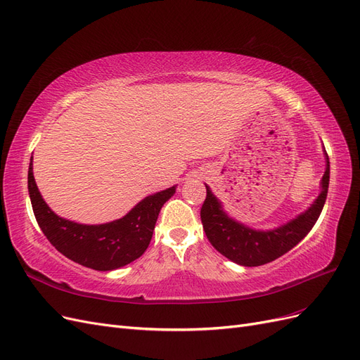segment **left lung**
<instances>
[{"instance_id":"1","label":"left lung","mask_w":360,"mask_h":360,"mask_svg":"<svg viewBox=\"0 0 360 360\" xmlns=\"http://www.w3.org/2000/svg\"><path fill=\"white\" fill-rule=\"evenodd\" d=\"M326 171L321 179V191L317 200L290 222L281 225L275 230L257 231L240 222L231 219L224 209L221 201L212 193L205 184L207 197L201 207V222L207 238L216 250L234 263L245 267H257L270 263L281 255L287 254L307 236L317 222L323 210L329 189L330 165L329 156L324 150Z\"/></svg>"}]
</instances>
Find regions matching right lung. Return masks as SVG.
<instances>
[{
  "instance_id": "1",
  "label": "right lung",
  "mask_w": 360,
  "mask_h": 360,
  "mask_svg": "<svg viewBox=\"0 0 360 360\" xmlns=\"http://www.w3.org/2000/svg\"><path fill=\"white\" fill-rule=\"evenodd\" d=\"M28 192L36 221L51 245L75 263L106 271L132 263L146 252L162 205L176 193V186L148 195L122 219L101 225L78 224L53 213L39 192L32 174V158L28 168Z\"/></svg>"
}]
</instances>
